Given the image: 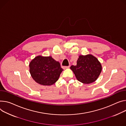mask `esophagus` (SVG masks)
Wrapping results in <instances>:
<instances>
[{"mask_svg": "<svg viewBox=\"0 0 126 126\" xmlns=\"http://www.w3.org/2000/svg\"><path fill=\"white\" fill-rule=\"evenodd\" d=\"M64 69H67V68H69L70 67V66H63L62 67Z\"/></svg>", "mask_w": 126, "mask_h": 126, "instance_id": "esophagus-1", "label": "esophagus"}]
</instances>
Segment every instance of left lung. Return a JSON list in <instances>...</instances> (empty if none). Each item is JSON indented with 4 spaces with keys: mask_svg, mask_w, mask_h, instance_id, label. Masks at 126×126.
<instances>
[{
    "mask_svg": "<svg viewBox=\"0 0 126 126\" xmlns=\"http://www.w3.org/2000/svg\"><path fill=\"white\" fill-rule=\"evenodd\" d=\"M70 69L77 79L85 84L95 81L101 71V64L97 59L91 55H80L77 61V65H72Z\"/></svg>",
    "mask_w": 126,
    "mask_h": 126,
    "instance_id": "left-lung-1",
    "label": "left lung"
}]
</instances>
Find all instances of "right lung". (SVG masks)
<instances>
[{
	"mask_svg": "<svg viewBox=\"0 0 126 126\" xmlns=\"http://www.w3.org/2000/svg\"><path fill=\"white\" fill-rule=\"evenodd\" d=\"M29 66L32 78L36 82L43 85L54 84L63 70L59 62L51 56H37L32 60Z\"/></svg>",
	"mask_w": 126,
	"mask_h": 126,
	"instance_id": "obj_1",
	"label": "right lung"
}]
</instances>
